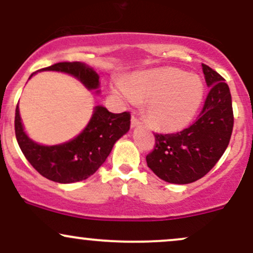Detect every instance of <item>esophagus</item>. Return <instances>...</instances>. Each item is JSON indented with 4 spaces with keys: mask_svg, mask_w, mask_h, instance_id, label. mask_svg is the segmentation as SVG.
<instances>
[{
    "mask_svg": "<svg viewBox=\"0 0 253 253\" xmlns=\"http://www.w3.org/2000/svg\"><path fill=\"white\" fill-rule=\"evenodd\" d=\"M139 124H141V121L137 120V118H136L135 116H132V117H131V127L138 126Z\"/></svg>",
    "mask_w": 253,
    "mask_h": 253,
    "instance_id": "esophagus-1",
    "label": "esophagus"
}]
</instances>
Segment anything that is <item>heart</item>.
<instances>
[{"label": "heart", "mask_w": 253, "mask_h": 253, "mask_svg": "<svg viewBox=\"0 0 253 253\" xmlns=\"http://www.w3.org/2000/svg\"><path fill=\"white\" fill-rule=\"evenodd\" d=\"M112 90L126 102L145 100L151 124L168 133L181 131L192 123L204 96L200 77L174 67L132 73L115 83Z\"/></svg>", "instance_id": "obj_1"}]
</instances>
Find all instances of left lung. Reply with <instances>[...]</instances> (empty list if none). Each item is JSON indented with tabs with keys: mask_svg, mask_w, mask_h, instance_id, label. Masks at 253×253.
Listing matches in <instances>:
<instances>
[{
	"mask_svg": "<svg viewBox=\"0 0 253 253\" xmlns=\"http://www.w3.org/2000/svg\"><path fill=\"white\" fill-rule=\"evenodd\" d=\"M209 96L194 124L182 131L155 135L147 165L160 179L186 185L205 176L230 143L233 129L232 98L225 79L203 64Z\"/></svg>",
	"mask_w": 253,
	"mask_h": 253,
	"instance_id": "left-lung-1",
	"label": "left lung"
}]
</instances>
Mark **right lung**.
I'll use <instances>...</instances> for the list:
<instances>
[{"label": "right lung", "mask_w": 253, "mask_h": 253, "mask_svg": "<svg viewBox=\"0 0 253 253\" xmlns=\"http://www.w3.org/2000/svg\"><path fill=\"white\" fill-rule=\"evenodd\" d=\"M40 71H55L70 74L88 91L100 92L99 76L93 67L84 62H58ZM34 72L31 74L32 78ZM130 129V114H112L103 105L93 112L79 135L60 144H40L27 135L20 116L19 104L15 111V135L20 149L28 162L42 176L59 183H73L86 180L98 170L111 153L116 142Z\"/></svg>", "instance_id": "obj_1"}]
</instances>
